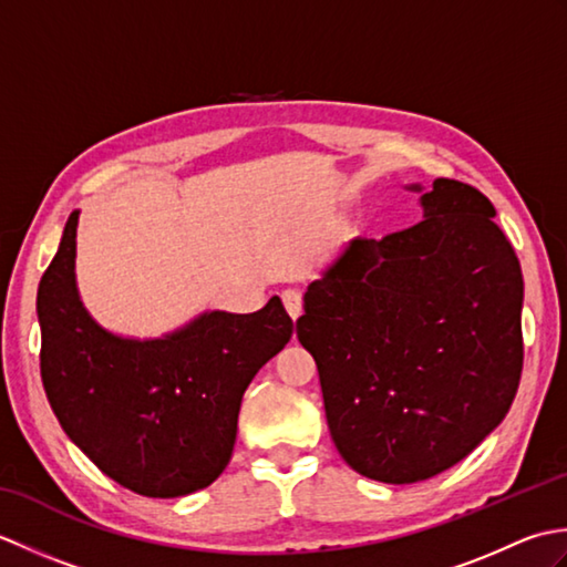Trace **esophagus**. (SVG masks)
I'll return each mask as SVG.
<instances>
[{"label":"esophagus","instance_id":"1","mask_svg":"<svg viewBox=\"0 0 567 567\" xmlns=\"http://www.w3.org/2000/svg\"><path fill=\"white\" fill-rule=\"evenodd\" d=\"M282 305L287 309V315H290L295 321L299 319V315H302V292L299 290H285L282 292Z\"/></svg>","mask_w":567,"mask_h":567}]
</instances>
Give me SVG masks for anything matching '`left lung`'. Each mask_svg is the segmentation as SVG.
I'll list each match as a JSON object with an SVG mask.
<instances>
[{
	"label": "left lung",
	"mask_w": 567,
	"mask_h": 567,
	"mask_svg": "<svg viewBox=\"0 0 567 567\" xmlns=\"http://www.w3.org/2000/svg\"><path fill=\"white\" fill-rule=\"evenodd\" d=\"M424 219L353 238L305 292L331 439L355 473L412 485L475 451L519 388L522 265L483 192L439 177Z\"/></svg>",
	"instance_id": "left-lung-1"
}]
</instances>
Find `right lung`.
Wrapping results in <instances>:
<instances>
[{"label":"right lung","instance_id":"add662e5","mask_svg":"<svg viewBox=\"0 0 567 567\" xmlns=\"http://www.w3.org/2000/svg\"><path fill=\"white\" fill-rule=\"evenodd\" d=\"M80 212L41 277V378L68 439L143 497L209 487L231 461L256 372L292 339L280 297L252 315L204 311L161 339H126L84 309L75 280Z\"/></svg>","mask_w":567,"mask_h":567}]
</instances>
